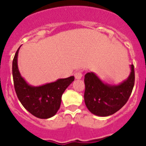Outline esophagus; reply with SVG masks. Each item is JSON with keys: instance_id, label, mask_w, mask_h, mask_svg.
<instances>
[{"instance_id": "obj_1", "label": "esophagus", "mask_w": 146, "mask_h": 146, "mask_svg": "<svg viewBox=\"0 0 146 146\" xmlns=\"http://www.w3.org/2000/svg\"><path fill=\"white\" fill-rule=\"evenodd\" d=\"M82 77V74L81 72H76L74 73V77H75V79L77 80H80L81 79Z\"/></svg>"}]
</instances>
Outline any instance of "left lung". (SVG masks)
Listing matches in <instances>:
<instances>
[{
    "mask_svg": "<svg viewBox=\"0 0 146 146\" xmlns=\"http://www.w3.org/2000/svg\"><path fill=\"white\" fill-rule=\"evenodd\" d=\"M127 79L118 85L103 82L94 72L85 75L84 100L88 110L97 116L106 117L118 111L128 101L135 84L134 65Z\"/></svg>",
    "mask_w": 146,
    "mask_h": 146,
    "instance_id": "left-lung-1",
    "label": "left lung"
}]
</instances>
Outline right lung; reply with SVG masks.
<instances>
[{
	"instance_id": "add662e5",
	"label": "right lung",
	"mask_w": 146,
	"mask_h": 146,
	"mask_svg": "<svg viewBox=\"0 0 146 146\" xmlns=\"http://www.w3.org/2000/svg\"><path fill=\"white\" fill-rule=\"evenodd\" d=\"M20 48L17 50L12 62V75L17 96L23 106L33 115L42 119L51 118L57 113L61 103L62 94L74 80V77L58 79L42 86H31L22 77L18 69Z\"/></svg>"
}]
</instances>
